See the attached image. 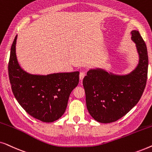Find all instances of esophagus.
I'll use <instances>...</instances> for the list:
<instances>
[{
    "mask_svg": "<svg viewBox=\"0 0 152 152\" xmlns=\"http://www.w3.org/2000/svg\"><path fill=\"white\" fill-rule=\"evenodd\" d=\"M84 76H85V72H81L80 73V80H82L83 79H84Z\"/></svg>",
    "mask_w": 152,
    "mask_h": 152,
    "instance_id": "34e87169",
    "label": "esophagus"
}]
</instances>
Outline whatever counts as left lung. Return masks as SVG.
Listing matches in <instances>:
<instances>
[{"mask_svg": "<svg viewBox=\"0 0 152 152\" xmlns=\"http://www.w3.org/2000/svg\"><path fill=\"white\" fill-rule=\"evenodd\" d=\"M136 44L139 63L126 75L109 73L103 69H91L83 80L87 109L101 123H110L125 115L140 100L146 86L148 71L147 46L138 30L132 32Z\"/></svg>", "mask_w": 152, "mask_h": 152, "instance_id": "obj_1", "label": "left lung"}]
</instances>
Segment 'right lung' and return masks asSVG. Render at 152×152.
<instances>
[{
  "instance_id": "1",
  "label": "right lung",
  "mask_w": 152,
  "mask_h": 152,
  "mask_svg": "<svg viewBox=\"0 0 152 152\" xmlns=\"http://www.w3.org/2000/svg\"><path fill=\"white\" fill-rule=\"evenodd\" d=\"M17 36L10 52L8 73L14 97L25 111L44 122H55L63 115L70 93L77 86L80 72L37 75L24 71L16 55Z\"/></svg>"
}]
</instances>
